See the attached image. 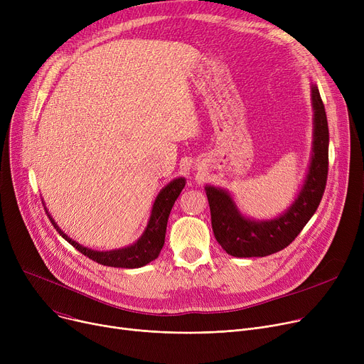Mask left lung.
<instances>
[{
	"label": "left lung",
	"instance_id": "1",
	"mask_svg": "<svg viewBox=\"0 0 364 364\" xmlns=\"http://www.w3.org/2000/svg\"><path fill=\"white\" fill-rule=\"evenodd\" d=\"M311 105L314 110L313 156L299 193L284 214L273 220H250L240 214L225 190L214 186L205 187L214 236L228 255L250 258L276 254L291 245L314 215L326 187L329 166L328 118L314 84H311Z\"/></svg>",
	"mask_w": 364,
	"mask_h": 364
}]
</instances>
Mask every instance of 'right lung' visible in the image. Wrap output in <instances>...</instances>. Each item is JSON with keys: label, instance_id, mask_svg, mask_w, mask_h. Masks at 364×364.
<instances>
[{"label": "right lung", "instance_id": "right-lung-1", "mask_svg": "<svg viewBox=\"0 0 364 364\" xmlns=\"http://www.w3.org/2000/svg\"><path fill=\"white\" fill-rule=\"evenodd\" d=\"M186 186V180L183 177L172 180L169 184H166L159 195L155 199V203H153L151 208V214L150 220L147 223V227L141 237L127 247H122V250H114V251H92L88 250V247L80 245L78 242L72 240L68 235H65L60 227L57 225V223L51 218V215L47 213L51 224L59 235L68 240L75 250H78L81 254L88 257L90 259L99 262L102 265L107 267H121V269H139V267H143L158 258L162 246L165 243V233H166V223L168 217L172 206H174L177 198L180 196L181 190ZM47 209V208H44Z\"/></svg>", "mask_w": 364, "mask_h": 364}]
</instances>
